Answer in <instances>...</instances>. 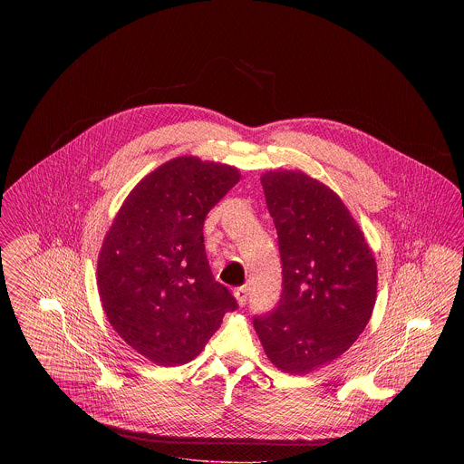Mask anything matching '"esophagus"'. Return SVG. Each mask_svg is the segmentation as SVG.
I'll list each match as a JSON object with an SVG mask.
<instances>
[{
    "instance_id": "obj_1",
    "label": "esophagus",
    "mask_w": 464,
    "mask_h": 464,
    "mask_svg": "<svg viewBox=\"0 0 464 464\" xmlns=\"http://www.w3.org/2000/svg\"><path fill=\"white\" fill-rule=\"evenodd\" d=\"M246 297H248V288L240 287L235 290V299H237V303L243 306L245 303H246Z\"/></svg>"
}]
</instances>
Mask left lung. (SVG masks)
Listing matches in <instances>:
<instances>
[{"mask_svg":"<svg viewBox=\"0 0 464 464\" xmlns=\"http://www.w3.org/2000/svg\"><path fill=\"white\" fill-rule=\"evenodd\" d=\"M278 233L284 290L254 327L269 362L303 375L339 358L367 327L377 297L374 252L335 191L301 170L261 176Z\"/></svg>","mask_w":464,"mask_h":464,"instance_id":"8db88e82","label":"left lung"}]
</instances>
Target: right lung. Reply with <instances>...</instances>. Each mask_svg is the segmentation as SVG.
Returning <instances> with one entry per match:
<instances>
[{"mask_svg": "<svg viewBox=\"0 0 464 464\" xmlns=\"http://www.w3.org/2000/svg\"><path fill=\"white\" fill-rule=\"evenodd\" d=\"M240 177L226 163L177 156L137 182L104 237L97 288L108 322L156 365L197 358L237 308L208 267L203 221Z\"/></svg>", "mask_w": 464, "mask_h": 464, "instance_id": "1", "label": "right lung"}]
</instances>
